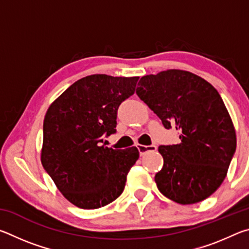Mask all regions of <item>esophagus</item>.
Returning a JSON list of instances; mask_svg holds the SVG:
<instances>
[{
  "mask_svg": "<svg viewBox=\"0 0 249 249\" xmlns=\"http://www.w3.org/2000/svg\"><path fill=\"white\" fill-rule=\"evenodd\" d=\"M157 149V147L155 145H150V146H145V145H138V150H140V153L142 156L146 155L147 153H149V151H156Z\"/></svg>",
  "mask_w": 249,
  "mask_h": 249,
  "instance_id": "1",
  "label": "esophagus"
}]
</instances>
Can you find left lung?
Wrapping results in <instances>:
<instances>
[{
    "label": "left lung",
    "mask_w": 249,
    "mask_h": 249,
    "mask_svg": "<svg viewBox=\"0 0 249 249\" xmlns=\"http://www.w3.org/2000/svg\"><path fill=\"white\" fill-rule=\"evenodd\" d=\"M136 94L167 129L179 130L180 142L159 146L163 158L155 176L158 190L179 204H195L224 181L236 150V132L215 88L179 69L142 77Z\"/></svg>",
    "instance_id": "left-lung-1"
}]
</instances>
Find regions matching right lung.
<instances>
[{
    "mask_svg": "<svg viewBox=\"0 0 249 249\" xmlns=\"http://www.w3.org/2000/svg\"><path fill=\"white\" fill-rule=\"evenodd\" d=\"M140 77L91 74L50 104L44 119L40 160L58 190L80 209L102 208L119 197L140 151L113 149L103 138L116 132L120 104Z\"/></svg>",
    "mask_w": 249,
    "mask_h": 249,
    "instance_id": "obj_1",
    "label": "right lung"
}]
</instances>
